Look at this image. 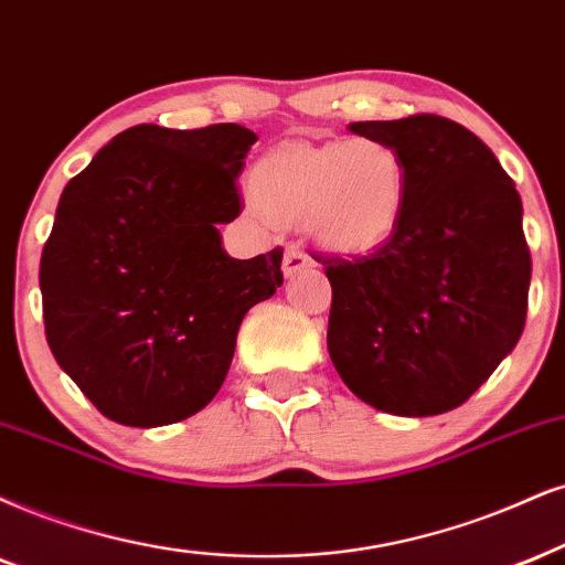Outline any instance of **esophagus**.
Listing matches in <instances>:
<instances>
[{
    "mask_svg": "<svg viewBox=\"0 0 565 565\" xmlns=\"http://www.w3.org/2000/svg\"><path fill=\"white\" fill-rule=\"evenodd\" d=\"M309 267H311L309 254H303L301 248L290 246L288 250H285V256H282V275L285 277H294V275H298V271H303Z\"/></svg>",
    "mask_w": 565,
    "mask_h": 565,
    "instance_id": "34e87169",
    "label": "esophagus"
}]
</instances>
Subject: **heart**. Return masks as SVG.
<instances>
[{
    "instance_id": "heart-1",
    "label": "heart",
    "mask_w": 565,
    "mask_h": 565,
    "mask_svg": "<svg viewBox=\"0 0 565 565\" xmlns=\"http://www.w3.org/2000/svg\"><path fill=\"white\" fill-rule=\"evenodd\" d=\"M248 191L267 220L301 222L335 254H366L393 238L408 206V167L377 138L294 143L250 167Z\"/></svg>"
}]
</instances>
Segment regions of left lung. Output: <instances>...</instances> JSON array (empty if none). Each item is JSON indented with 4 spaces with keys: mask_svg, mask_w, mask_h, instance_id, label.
<instances>
[{
    "mask_svg": "<svg viewBox=\"0 0 565 565\" xmlns=\"http://www.w3.org/2000/svg\"><path fill=\"white\" fill-rule=\"evenodd\" d=\"M401 151L408 206L366 256L324 259L327 351L366 406L458 408L519 343L532 280L521 196L490 146L437 115L351 122Z\"/></svg>",
    "mask_w": 565,
    "mask_h": 565,
    "instance_id": "obj_1",
    "label": "left lung"
}]
</instances>
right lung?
Returning <instances> with one entry per match:
<instances>
[{
  "label": "right lung",
  "instance_id": "add662e5",
  "mask_svg": "<svg viewBox=\"0 0 565 565\" xmlns=\"http://www.w3.org/2000/svg\"><path fill=\"white\" fill-rule=\"evenodd\" d=\"M256 138L235 122L136 125L62 191L39 271L46 343L107 419L164 427L199 414L246 311L282 285V248H222Z\"/></svg>",
  "mask_w": 565,
  "mask_h": 565
}]
</instances>
